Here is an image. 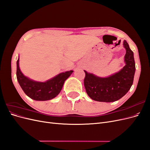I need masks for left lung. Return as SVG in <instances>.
<instances>
[{
  "label": "left lung",
  "mask_w": 150,
  "mask_h": 150,
  "mask_svg": "<svg viewBox=\"0 0 150 150\" xmlns=\"http://www.w3.org/2000/svg\"><path fill=\"white\" fill-rule=\"evenodd\" d=\"M123 46L126 49L125 66L120 71L106 78H101L84 71V87L88 95L93 100L114 102L124 96L130 89L136 70L134 54L125 40Z\"/></svg>",
  "instance_id": "8db88e82"
}]
</instances>
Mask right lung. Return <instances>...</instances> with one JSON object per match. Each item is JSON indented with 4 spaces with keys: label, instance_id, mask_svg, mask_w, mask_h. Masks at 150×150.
<instances>
[{
    "label": "right lung",
    "instance_id": "right-lung-1",
    "mask_svg": "<svg viewBox=\"0 0 150 150\" xmlns=\"http://www.w3.org/2000/svg\"><path fill=\"white\" fill-rule=\"evenodd\" d=\"M73 71H66L57 74L45 82H39L25 76L19 67V56L17 61V79L27 96L35 101H47L59 94L65 81Z\"/></svg>",
    "mask_w": 150,
    "mask_h": 150
}]
</instances>
